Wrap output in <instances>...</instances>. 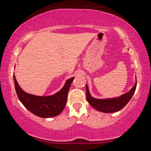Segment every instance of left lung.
I'll return each instance as SVG.
<instances>
[{
    "mask_svg": "<svg viewBox=\"0 0 151 151\" xmlns=\"http://www.w3.org/2000/svg\"><path fill=\"white\" fill-rule=\"evenodd\" d=\"M137 88V82L134 86L129 93L122 94V96L115 99H97L91 96L87 85H86V99L91 105L99 111L106 112H115L120 111L131 100Z\"/></svg>",
    "mask_w": 151,
    "mask_h": 151,
    "instance_id": "1",
    "label": "left lung"
}]
</instances>
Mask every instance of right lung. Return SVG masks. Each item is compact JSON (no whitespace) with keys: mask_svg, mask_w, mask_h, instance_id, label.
Wrapping results in <instances>:
<instances>
[{"mask_svg":"<svg viewBox=\"0 0 151 151\" xmlns=\"http://www.w3.org/2000/svg\"><path fill=\"white\" fill-rule=\"evenodd\" d=\"M15 90L20 101L35 115L42 118L57 116L65 108L67 100L68 92L75 77L66 81L64 87L54 95L39 96L28 94L22 91L13 75Z\"/></svg>","mask_w":151,"mask_h":151,"instance_id":"obj_1","label":"right lung"}]
</instances>
